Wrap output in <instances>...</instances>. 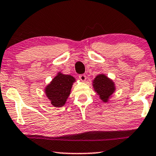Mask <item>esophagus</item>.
Listing matches in <instances>:
<instances>
[{
    "label": "esophagus",
    "instance_id": "34e87169",
    "mask_svg": "<svg viewBox=\"0 0 156 156\" xmlns=\"http://www.w3.org/2000/svg\"><path fill=\"white\" fill-rule=\"evenodd\" d=\"M79 78L80 79L81 81H82V82H84V81L86 80L87 76H86V75H85V74H80V75H79Z\"/></svg>",
    "mask_w": 156,
    "mask_h": 156
}]
</instances>
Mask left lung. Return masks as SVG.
Returning a JSON list of instances; mask_svg holds the SVG:
<instances>
[{"instance_id": "1", "label": "left lung", "mask_w": 156, "mask_h": 156, "mask_svg": "<svg viewBox=\"0 0 156 156\" xmlns=\"http://www.w3.org/2000/svg\"><path fill=\"white\" fill-rule=\"evenodd\" d=\"M94 88L100 99L104 102H107L111 95L115 91V87L112 80L104 74H99L94 80Z\"/></svg>"}]
</instances>
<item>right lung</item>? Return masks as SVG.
Returning a JSON list of instances; mask_svg holds the SVG:
<instances>
[{
    "mask_svg": "<svg viewBox=\"0 0 156 156\" xmlns=\"http://www.w3.org/2000/svg\"><path fill=\"white\" fill-rule=\"evenodd\" d=\"M74 81L75 79L73 76L58 73L46 87L47 97L55 107H62L65 105Z\"/></svg>",
    "mask_w": 156,
    "mask_h": 156,
    "instance_id": "obj_1",
    "label": "right lung"
}]
</instances>
